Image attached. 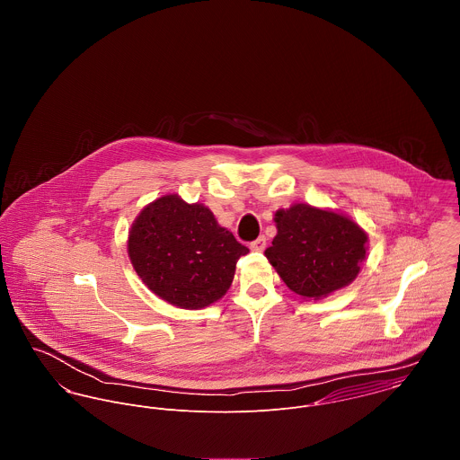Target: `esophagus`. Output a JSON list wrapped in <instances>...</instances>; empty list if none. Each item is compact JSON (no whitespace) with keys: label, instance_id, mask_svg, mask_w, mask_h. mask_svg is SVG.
Here are the masks:
<instances>
[{"label":"esophagus","instance_id":"34e87169","mask_svg":"<svg viewBox=\"0 0 460 460\" xmlns=\"http://www.w3.org/2000/svg\"><path fill=\"white\" fill-rule=\"evenodd\" d=\"M250 248L253 250V252H263L265 250V237H259L257 241H253L252 244H250Z\"/></svg>","mask_w":460,"mask_h":460}]
</instances>
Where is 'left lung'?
I'll use <instances>...</instances> for the list:
<instances>
[{
	"label": "left lung",
	"mask_w": 460,
	"mask_h": 460,
	"mask_svg": "<svg viewBox=\"0 0 460 460\" xmlns=\"http://www.w3.org/2000/svg\"><path fill=\"white\" fill-rule=\"evenodd\" d=\"M276 237L265 257L285 285L305 299H323L350 285L368 253L367 232L347 214L308 203L274 212Z\"/></svg>",
	"instance_id": "8db88e82"
}]
</instances>
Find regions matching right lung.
Here are the masks:
<instances>
[{
    "instance_id": "1",
    "label": "right lung",
    "mask_w": 460,
    "mask_h": 460,
    "mask_svg": "<svg viewBox=\"0 0 460 460\" xmlns=\"http://www.w3.org/2000/svg\"><path fill=\"white\" fill-rule=\"evenodd\" d=\"M250 253L203 203L179 195L150 201L132 221L128 255L141 281L163 301L201 310L230 288L239 257Z\"/></svg>"
}]
</instances>
